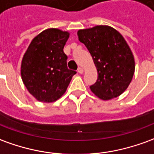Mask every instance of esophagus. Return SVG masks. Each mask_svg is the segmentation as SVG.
<instances>
[{
    "instance_id": "34e87169",
    "label": "esophagus",
    "mask_w": 154,
    "mask_h": 154,
    "mask_svg": "<svg viewBox=\"0 0 154 154\" xmlns=\"http://www.w3.org/2000/svg\"><path fill=\"white\" fill-rule=\"evenodd\" d=\"M77 72L80 74L83 73V69H82V68H81V67H78V69H77Z\"/></svg>"
}]
</instances>
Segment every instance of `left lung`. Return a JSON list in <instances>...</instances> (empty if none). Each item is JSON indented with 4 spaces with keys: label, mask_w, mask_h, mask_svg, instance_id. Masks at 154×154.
<instances>
[{
    "label": "left lung",
    "mask_w": 154,
    "mask_h": 154,
    "mask_svg": "<svg viewBox=\"0 0 154 154\" xmlns=\"http://www.w3.org/2000/svg\"><path fill=\"white\" fill-rule=\"evenodd\" d=\"M78 39L88 48L97 70V80L90 86L97 97L109 100L120 96L130 84L134 57L119 32L108 26L79 30Z\"/></svg>",
    "instance_id": "1"
}]
</instances>
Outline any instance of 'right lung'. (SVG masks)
Here are the masks:
<instances>
[{
  "label": "right lung",
  "mask_w": 154,
  "mask_h": 154,
  "mask_svg": "<svg viewBox=\"0 0 154 154\" xmlns=\"http://www.w3.org/2000/svg\"><path fill=\"white\" fill-rule=\"evenodd\" d=\"M68 37L67 32L47 29L32 40L22 58L23 83L40 102L51 103L60 98L77 73L66 66L63 48Z\"/></svg>",
  "instance_id": "right-lung-1"
}]
</instances>
